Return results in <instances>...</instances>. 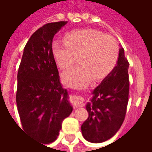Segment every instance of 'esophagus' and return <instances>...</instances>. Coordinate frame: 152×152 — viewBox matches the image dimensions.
I'll return each mask as SVG.
<instances>
[{
	"instance_id": "34e87169",
	"label": "esophagus",
	"mask_w": 152,
	"mask_h": 152,
	"mask_svg": "<svg viewBox=\"0 0 152 152\" xmlns=\"http://www.w3.org/2000/svg\"><path fill=\"white\" fill-rule=\"evenodd\" d=\"M73 103L75 107H83L87 103V100L86 98H84L82 96H76L73 99Z\"/></svg>"
}]
</instances>
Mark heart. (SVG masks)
<instances>
[{"label":"heart","mask_w":152,"mask_h":152,"mask_svg":"<svg viewBox=\"0 0 152 152\" xmlns=\"http://www.w3.org/2000/svg\"><path fill=\"white\" fill-rule=\"evenodd\" d=\"M65 40L52 42V53L62 69L69 67L78 56L80 64L72 66L63 74L66 85L74 88L87 86L93 78L104 79L114 70L120 49L116 40L102 31L87 28L65 35Z\"/></svg>","instance_id":"b5f03b06"}]
</instances>
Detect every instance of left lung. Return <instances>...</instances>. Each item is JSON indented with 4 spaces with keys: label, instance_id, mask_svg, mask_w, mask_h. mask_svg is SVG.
<instances>
[{
    "label": "left lung",
    "instance_id": "left-lung-1",
    "mask_svg": "<svg viewBox=\"0 0 152 152\" xmlns=\"http://www.w3.org/2000/svg\"><path fill=\"white\" fill-rule=\"evenodd\" d=\"M129 63L120 49L117 65L96 88L86 105L89 116L81 125L85 139L99 143L113 137L123 124L129 101Z\"/></svg>",
    "mask_w": 152,
    "mask_h": 152
}]
</instances>
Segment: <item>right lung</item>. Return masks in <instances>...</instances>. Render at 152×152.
I'll use <instances>...</instances> for the list:
<instances>
[{"instance_id": "right-lung-1", "label": "right lung", "mask_w": 152, "mask_h": 152, "mask_svg": "<svg viewBox=\"0 0 152 152\" xmlns=\"http://www.w3.org/2000/svg\"><path fill=\"white\" fill-rule=\"evenodd\" d=\"M66 21L46 23L26 44L18 72L16 102L23 129L43 144L56 140L72 112L52 53L53 36Z\"/></svg>"}]
</instances>
